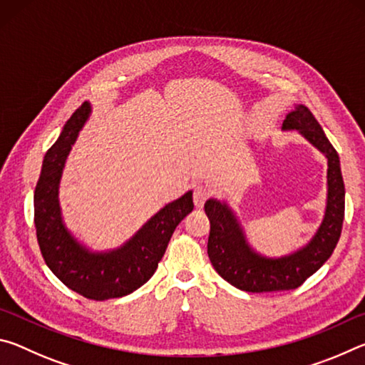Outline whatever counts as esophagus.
<instances>
[{
  "mask_svg": "<svg viewBox=\"0 0 365 365\" xmlns=\"http://www.w3.org/2000/svg\"><path fill=\"white\" fill-rule=\"evenodd\" d=\"M209 196V188L206 185H196L195 190H193V201H195V206L196 207H202L205 206V202Z\"/></svg>",
  "mask_w": 365,
  "mask_h": 365,
  "instance_id": "obj_1",
  "label": "esophagus"
}]
</instances>
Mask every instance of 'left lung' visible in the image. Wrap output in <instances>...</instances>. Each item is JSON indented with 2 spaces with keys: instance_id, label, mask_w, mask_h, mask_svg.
Listing matches in <instances>:
<instances>
[{
  "instance_id": "left-lung-1",
  "label": "left lung",
  "mask_w": 365,
  "mask_h": 365,
  "mask_svg": "<svg viewBox=\"0 0 365 365\" xmlns=\"http://www.w3.org/2000/svg\"><path fill=\"white\" fill-rule=\"evenodd\" d=\"M298 132L327 159L325 211L316 233L306 245L288 255L265 256L252 248L237 212L225 200L209 197L205 211L211 224L207 255L215 272L235 288L250 293L294 289L322 267L341 235L344 219V183L335 148L304 104H294L282 125Z\"/></svg>"
}]
</instances>
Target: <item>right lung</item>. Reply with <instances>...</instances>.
<instances>
[{
  "label": "right lung",
  "mask_w": 365,
  "mask_h": 365,
  "mask_svg": "<svg viewBox=\"0 0 365 365\" xmlns=\"http://www.w3.org/2000/svg\"><path fill=\"white\" fill-rule=\"evenodd\" d=\"M85 101L61 130L43 158L34 195L35 228L43 259L49 270L72 292L104 301L133 293L151 279L177 225L193 211V191L169 202L148 219L127 242L106 251L91 250L66 225L59 187L66 160L78 133L91 115Z\"/></svg>",
  "instance_id": "1"
}]
</instances>
